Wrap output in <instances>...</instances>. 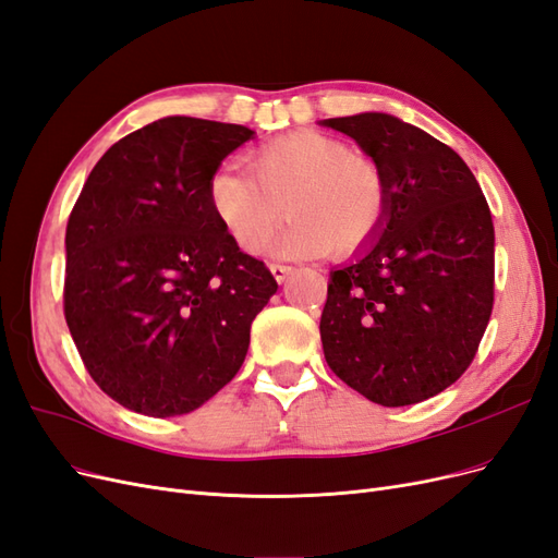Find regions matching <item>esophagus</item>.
Instances as JSON below:
<instances>
[{
    "instance_id": "obj_1",
    "label": "esophagus",
    "mask_w": 558,
    "mask_h": 558,
    "mask_svg": "<svg viewBox=\"0 0 558 558\" xmlns=\"http://www.w3.org/2000/svg\"><path fill=\"white\" fill-rule=\"evenodd\" d=\"M269 269H272V275H275V279H277L279 283L289 281V277L293 275V267H291V265H283V263H275V265H269Z\"/></svg>"
}]
</instances>
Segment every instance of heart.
I'll return each instance as SVG.
<instances>
[{
    "label": "heart",
    "mask_w": 558,
    "mask_h": 558,
    "mask_svg": "<svg viewBox=\"0 0 558 558\" xmlns=\"http://www.w3.org/2000/svg\"><path fill=\"white\" fill-rule=\"evenodd\" d=\"M246 172L223 170L209 183V205L230 240L258 253L283 221L293 223L275 253L335 256L375 238L388 211V181L367 156L324 132L302 130L267 142L246 156Z\"/></svg>",
    "instance_id": "1"
}]
</instances>
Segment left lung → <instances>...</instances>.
Here are the masks:
<instances>
[{
  "instance_id": "8db88e82",
  "label": "left lung",
  "mask_w": 558,
  "mask_h": 558,
  "mask_svg": "<svg viewBox=\"0 0 558 558\" xmlns=\"http://www.w3.org/2000/svg\"><path fill=\"white\" fill-rule=\"evenodd\" d=\"M388 181L381 228L330 272L320 342L332 373L384 408L428 400L472 363L494 310V221L475 174L388 113L328 118Z\"/></svg>"
}]
</instances>
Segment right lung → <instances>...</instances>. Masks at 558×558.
<instances>
[{"label": "right lung", "mask_w": 558, "mask_h": 558, "mask_svg": "<svg viewBox=\"0 0 558 558\" xmlns=\"http://www.w3.org/2000/svg\"><path fill=\"white\" fill-rule=\"evenodd\" d=\"M253 137L167 116L99 158L66 223L64 318L95 384L146 416L197 410L238 375L277 281L209 205L223 158Z\"/></svg>", "instance_id": "right-lung-1"}]
</instances>
